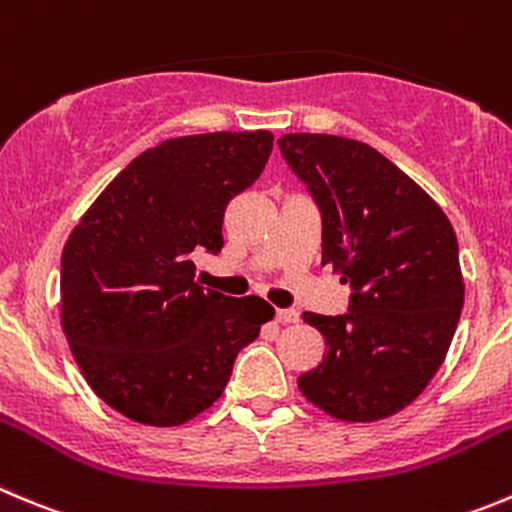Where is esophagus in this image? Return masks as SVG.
I'll return each mask as SVG.
<instances>
[{
  "label": "esophagus",
  "instance_id": "esophagus-1",
  "mask_svg": "<svg viewBox=\"0 0 512 512\" xmlns=\"http://www.w3.org/2000/svg\"><path fill=\"white\" fill-rule=\"evenodd\" d=\"M275 320L280 322V325H295V322L300 320V315H297L295 310H277Z\"/></svg>",
  "mask_w": 512,
  "mask_h": 512
}]
</instances>
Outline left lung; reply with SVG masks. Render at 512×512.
I'll use <instances>...</instances> for the list:
<instances>
[{"instance_id": "8db88e82", "label": "left lung", "mask_w": 512, "mask_h": 512, "mask_svg": "<svg viewBox=\"0 0 512 512\" xmlns=\"http://www.w3.org/2000/svg\"><path fill=\"white\" fill-rule=\"evenodd\" d=\"M277 145L320 207L322 265L352 287L347 315H302L325 357L297 388L345 423L390 418L428 388L453 342L458 237L438 202L365 142L297 132Z\"/></svg>"}]
</instances>
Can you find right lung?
Listing matches in <instances>:
<instances>
[{
	"label": "right lung",
	"instance_id": "right-lung-1",
	"mask_svg": "<svg viewBox=\"0 0 512 512\" xmlns=\"http://www.w3.org/2000/svg\"><path fill=\"white\" fill-rule=\"evenodd\" d=\"M272 140L257 130L160 142L69 232L62 330L89 388L124 418L175 428L205 413L275 317L262 297L205 290L192 262L222 250L227 205L262 175Z\"/></svg>",
	"mask_w": 512,
	"mask_h": 512
}]
</instances>
